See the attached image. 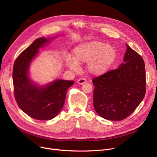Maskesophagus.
<instances>
[{
    "label": "esophagus",
    "mask_w": 157,
    "mask_h": 157,
    "mask_svg": "<svg viewBox=\"0 0 157 157\" xmlns=\"http://www.w3.org/2000/svg\"><path fill=\"white\" fill-rule=\"evenodd\" d=\"M77 82H78V84L82 85V84H85L86 82V80L85 78H81L78 80Z\"/></svg>",
    "instance_id": "obj_1"
}]
</instances>
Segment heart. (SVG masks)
Masks as SVG:
<instances>
[{"label": "heart", "instance_id": "obj_1", "mask_svg": "<svg viewBox=\"0 0 157 157\" xmlns=\"http://www.w3.org/2000/svg\"><path fill=\"white\" fill-rule=\"evenodd\" d=\"M73 59H66L67 67L73 71H78L79 64H87V71L95 76L107 73L117 58L113 46L95 40L80 44L73 49Z\"/></svg>", "mask_w": 157, "mask_h": 157}]
</instances>
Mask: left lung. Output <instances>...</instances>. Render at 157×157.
Returning a JSON list of instances; mask_svg holds the SVG:
<instances>
[{
    "label": "left lung",
    "instance_id": "8db88e82",
    "mask_svg": "<svg viewBox=\"0 0 157 157\" xmlns=\"http://www.w3.org/2000/svg\"><path fill=\"white\" fill-rule=\"evenodd\" d=\"M124 63L93 78V105L97 113L109 121L127 118L146 94L145 64L141 56L127 44Z\"/></svg>",
    "mask_w": 157,
    "mask_h": 157
}]
</instances>
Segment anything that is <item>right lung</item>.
Masks as SVG:
<instances>
[{
  "label": "right lung",
  "instance_id": "right-lung-1",
  "mask_svg": "<svg viewBox=\"0 0 157 157\" xmlns=\"http://www.w3.org/2000/svg\"><path fill=\"white\" fill-rule=\"evenodd\" d=\"M57 36L40 37L22 52L16 59L13 71L14 94L23 112L36 120L48 121L55 118L64 104L67 90L73 80L56 79L40 85L31 78L29 67L39 53V49Z\"/></svg>",
  "mask_w": 157,
  "mask_h": 157
}]
</instances>
